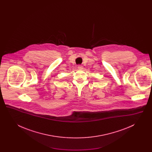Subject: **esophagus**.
I'll list each match as a JSON object with an SVG mask.
<instances>
[{
  "label": "esophagus",
  "mask_w": 152,
  "mask_h": 152,
  "mask_svg": "<svg viewBox=\"0 0 152 152\" xmlns=\"http://www.w3.org/2000/svg\"><path fill=\"white\" fill-rule=\"evenodd\" d=\"M77 68H78V69H81V70L83 69V66L82 65H78Z\"/></svg>",
  "instance_id": "esophagus-1"
}]
</instances>
